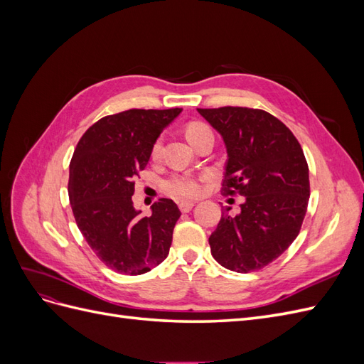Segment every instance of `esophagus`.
Wrapping results in <instances>:
<instances>
[{"label":"esophagus","mask_w":364,"mask_h":364,"mask_svg":"<svg viewBox=\"0 0 364 364\" xmlns=\"http://www.w3.org/2000/svg\"><path fill=\"white\" fill-rule=\"evenodd\" d=\"M194 202H181L179 203V209H181V211L182 213H190L191 211V209L194 208Z\"/></svg>","instance_id":"esophagus-1"}]
</instances>
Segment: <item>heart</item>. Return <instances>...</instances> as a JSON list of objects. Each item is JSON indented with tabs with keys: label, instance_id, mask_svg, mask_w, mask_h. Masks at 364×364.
<instances>
[{
	"label": "heart",
	"instance_id": "b5f03b06",
	"mask_svg": "<svg viewBox=\"0 0 364 364\" xmlns=\"http://www.w3.org/2000/svg\"><path fill=\"white\" fill-rule=\"evenodd\" d=\"M209 132V127L200 121H193L188 126L185 127V135L191 142L194 138L199 135ZM161 150V141H156L153 144L151 153L153 156H156ZM205 179V176H196L191 173H183V174H174L170 179L164 182V190L167 191L170 196L179 197V199H186V197H196L199 196L202 191L200 182Z\"/></svg>",
	"mask_w": 364,
	"mask_h": 364
}]
</instances>
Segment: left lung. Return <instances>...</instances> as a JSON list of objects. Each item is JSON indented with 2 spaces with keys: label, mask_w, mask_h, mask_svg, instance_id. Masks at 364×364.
I'll return each instance as SVG.
<instances>
[{
  "label": "left lung",
  "mask_w": 364,
  "mask_h": 364,
  "mask_svg": "<svg viewBox=\"0 0 364 364\" xmlns=\"http://www.w3.org/2000/svg\"><path fill=\"white\" fill-rule=\"evenodd\" d=\"M223 138L228 162L222 191L240 194L241 211L222 218L209 237L218 264L238 273L277 259L299 234L310 199L308 165L290 129L261 109H197Z\"/></svg>",
  "instance_id": "left-lung-1"
}]
</instances>
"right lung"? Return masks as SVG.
I'll return each instance as SVG.
<instances>
[{
  "label": "right lung",
  "mask_w": 364,
  "mask_h": 364,
  "mask_svg": "<svg viewBox=\"0 0 364 364\" xmlns=\"http://www.w3.org/2000/svg\"><path fill=\"white\" fill-rule=\"evenodd\" d=\"M182 112L130 109L98 119L85 132L70 164L68 194L75 223L109 269L142 274L167 258L181 211L171 199L141 215L132 196L162 130Z\"/></svg>",
  "instance_id": "right-lung-1"
}]
</instances>
